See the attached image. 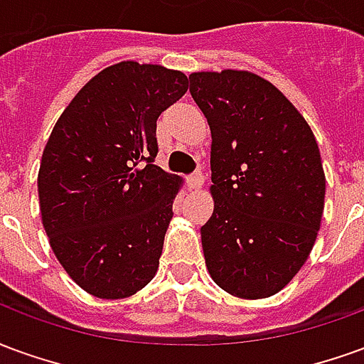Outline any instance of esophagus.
Returning a JSON list of instances; mask_svg holds the SVG:
<instances>
[{
  "mask_svg": "<svg viewBox=\"0 0 364 364\" xmlns=\"http://www.w3.org/2000/svg\"><path fill=\"white\" fill-rule=\"evenodd\" d=\"M187 183H189L191 189H200L203 187V183H205V177H203V173L200 171H195V173H191L189 177H187Z\"/></svg>",
  "mask_w": 364,
  "mask_h": 364,
  "instance_id": "esophagus-1",
  "label": "esophagus"
}]
</instances>
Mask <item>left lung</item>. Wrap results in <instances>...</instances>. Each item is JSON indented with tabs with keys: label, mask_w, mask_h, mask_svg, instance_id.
Returning <instances> with one entry per match:
<instances>
[{
	"label": "left lung",
	"mask_w": 364,
	"mask_h": 364,
	"mask_svg": "<svg viewBox=\"0 0 364 364\" xmlns=\"http://www.w3.org/2000/svg\"><path fill=\"white\" fill-rule=\"evenodd\" d=\"M210 134L213 216L200 228L214 282L240 298L287 287L320 230L326 175L304 117L252 72L191 74Z\"/></svg>",
	"instance_id": "1"
}]
</instances>
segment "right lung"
<instances>
[{"label": "right lung", "instance_id": "obj_1", "mask_svg": "<svg viewBox=\"0 0 364 364\" xmlns=\"http://www.w3.org/2000/svg\"><path fill=\"white\" fill-rule=\"evenodd\" d=\"M187 90L177 70L138 62L105 68L46 142L43 226L62 267L93 296H132L158 271L181 179L154 164L156 122Z\"/></svg>", "mask_w": 364, "mask_h": 364}]
</instances>
